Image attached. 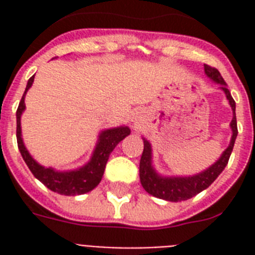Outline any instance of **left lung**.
Masks as SVG:
<instances>
[{"label":"left lung","mask_w":255,"mask_h":255,"mask_svg":"<svg viewBox=\"0 0 255 255\" xmlns=\"http://www.w3.org/2000/svg\"><path fill=\"white\" fill-rule=\"evenodd\" d=\"M204 69H205V74L212 81L221 85V88L225 91L226 98H228L230 106H232V110H233L234 114L233 120L230 123V127H232V131H233L232 141H230L229 147L226 148L225 152L222 153L221 157L218 159V161H216L212 167L201 172V173L196 174V176H190V177H161L152 168L151 144L148 143L145 139H143L144 149L141 159H140L139 168L141 185L149 194L155 196V197L167 200V201H185L188 198H192L193 196L206 189L220 176L222 170L225 169L230 155H232V151H233L234 141H236V137H237L238 129L237 119H236V102H234V99L230 95V91L226 87V82L224 81V78L221 77V74L216 67L204 65Z\"/></svg>","instance_id":"1"}]
</instances>
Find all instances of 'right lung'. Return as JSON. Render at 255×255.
<instances>
[{
    "label": "right lung",
    "mask_w": 255,
    "mask_h": 255,
    "mask_svg": "<svg viewBox=\"0 0 255 255\" xmlns=\"http://www.w3.org/2000/svg\"><path fill=\"white\" fill-rule=\"evenodd\" d=\"M33 82L34 75L27 82L26 90L17 108V143L22 157L25 160L26 165L31 170V173L50 190H53L55 193L65 194V196L87 193L99 184L103 177L108 156L114 151V148L119 144V141H122L126 136L129 135L131 129L128 127H119L102 132L90 163L86 164L81 169L70 170V172H55L53 168L41 167L29 155L21 137V115L25 110V95L27 90L33 85Z\"/></svg>",
    "instance_id": "right-lung-1"
}]
</instances>
